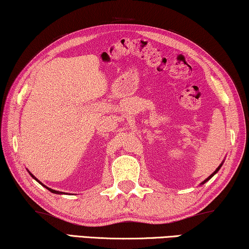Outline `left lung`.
<instances>
[{
	"instance_id": "8db88e82",
	"label": "left lung",
	"mask_w": 249,
	"mask_h": 249,
	"mask_svg": "<svg viewBox=\"0 0 249 249\" xmlns=\"http://www.w3.org/2000/svg\"><path fill=\"white\" fill-rule=\"evenodd\" d=\"M221 165H222V164H220V165H219V166H218V168H217V169H216V171H214V172H213V174H210V176H209V177H208V178H207V179H206V180H205V181H203V182H202V183H201V184H203V183H206V182H207V181H208V180H210V179H211V178H213V176H214V174H216V173H217V172H218V171H219V169H220V168H221Z\"/></svg>"
}]
</instances>
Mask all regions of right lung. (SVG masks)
<instances>
[{
  "mask_svg": "<svg viewBox=\"0 0 249 249\" xmlns=\"http://www.w3.org/2000/svg\"><path fill=\"white\" fill-rule=\"evenodd\" d=\"M29 173H30V172H29ZM30 174H31V173H30ZM31 177H32V178H35V177H33V176H32V174H31ZM35 179H36V178H35ZM36 181H38V182H39L40 184H42L41 182H40V181H39V180H36ZM42 185H43V187H46V185H44V184H42ZM46 188H47V189H48V190H49L50 192H53V194H57V195H62V192H60V191L53 190V189H50V188H48V187H46Z\"/></svg>",
  "mask_w": 249,
  "mask_h": 249,
  "instance_id": "1",
  "label": "right lung"
}]
</instances>
